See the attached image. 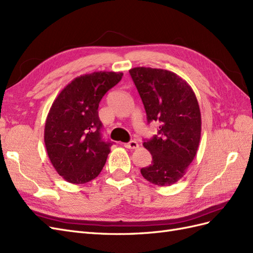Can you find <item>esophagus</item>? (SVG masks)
I'll use <instances>...</instances> for the list:
<instances>
[{"instance_id":"esophagus-1","label":"esophagus","mask_w":253,"mask_h":253,"mask_svg":"<svg viewBox=\"0 0 253 253\" xmlns=\"http://www.w3.org/2000/svg\"><path fill=\"white\" fill-rule=\"evenodd\" d=\"M125 147L127 148V149H137L139 147V145H138L137 141L131 140V141H128V142H126L125 143Z\"/></svg>"}]
</instances>
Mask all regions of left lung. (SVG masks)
Segmentation results:
<instances>
[{"label": "left lung", "mask_w": 253, "mask_h": 253, "mask_svg": "<svg viewBox=\"0 0 253 253\" xmlns=\"http://www.w3.org/2000/svg\"><path fill=\"white\" fill-rule=\"evenodd\" d=\"M145 106L147 120L160 122L159 134L143 141L152 155L140 172L150 183L170 186L186 173L201 137V113L196 94L177 74L156 68L129 70Z\"/></svg>", "instance_id": "1"}]
</instances>
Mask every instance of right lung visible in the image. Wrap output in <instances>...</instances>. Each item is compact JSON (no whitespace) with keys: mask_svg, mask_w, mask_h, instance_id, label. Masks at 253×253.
Returning a JSON list of instances; mask_svg holds the SVG:
<instances>
[{"mask_svg":"<svg viewBox=\"0 0 253 253\" xmlns=\"http://www.w3.org/2000/svg\"><path fill=\"white\" fill-rule=\"evenodd\" d=\"M122 76L113 71L84 74L54 100L45 120L44 143L53 167L67 182L87 183L103 169L113 142L102 139L98 107Z\"/></svg>","mask_w":253,"mask_h":253,"instance_id":"add662e5","label":"right lung"}]
</instances>
